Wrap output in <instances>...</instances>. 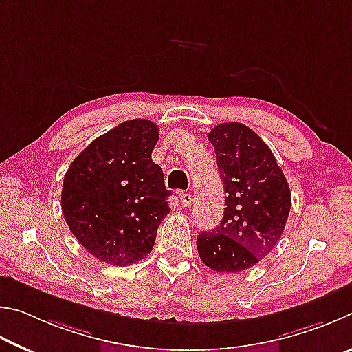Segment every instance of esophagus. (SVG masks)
I'll use <instances>...</instances> for the list:
<instances>
[{"label":"esophagus","instance_id":"1","mask_svg":"<svg viewBox=\"0 0 352 352\" xmlns=\"http://www.w3.org/2000/svg\"><path fill=\"white\" fill-rule=\"evenodd\" d=\"M181 204H182V207H192L193 206V195L181 193Z\"/></svg>","mask_w":352,"mask_h":352}]
</instances>
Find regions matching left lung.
<instances>
[{"label": "left lung", "mask_w": 352, "mask_h": 352, "mask_svg": "<svg viewBox=\"0 0 352 352\" xmlns=\"http://www.w3.org/2000/svg\"><path fill=\"white\" fill-rule=\"evenodd\" d=\"M224 184L221 224L199 233L202 263L217 272H241L269 255L285 232L291 190L274 153L249 126L221 123L208 133Z\"/></svg>", "instance_id": "8db88e82"}]
</instances>
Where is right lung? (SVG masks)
I'll list each match as a JSON object with an SVG mask.
<instances>
[{
    "label": "right lung",
    "mask_w": 352,
    "mask_h": 352,
    "mask_svg": "<svg viewBox=\"0 0 352 352\" xmlns=\"http://www.w3.org/2000/svg\"><path fill=\"white\" fill-rule=\"evenodd\" d=\"M159 129L123 122L92 140L72 160L61 210L78 243L98 260L128 266L150 254L157 227L170 213L164 173L151 160Z\"/></svg>",
    "instance_id": "add662e5"
}]
</instances>
